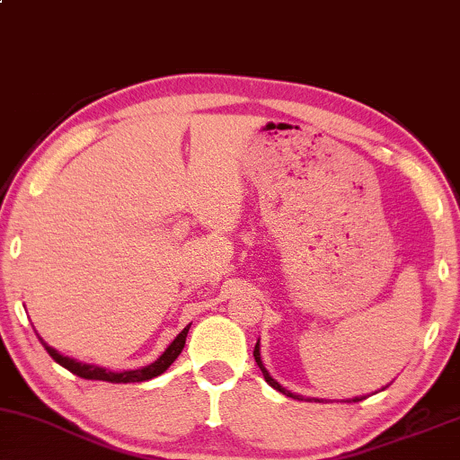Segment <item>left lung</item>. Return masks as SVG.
<instances>
[{
	"mask_svg": "<svg viewBox=\"0 0 460 460\" xmlns=\"http://www.w3.org/2000/svg\"><path fill=\"white\" fill-rule=\"evenodd\" d=\"M252 356H254V362H257V366L261 368V372H263V376H265V380L267 383H270L275 391H279V393H284L286 397H292V399H298V401H304V397H300V394H294V393H289V391H286L284 386H281L279 383H275V380L270 376V372L265 370V366H263V362H261V353H259V341H257V345H254V351H252ZM362 399H366V397H356V399H351L353 402H358V401H362ZM308 401H313V399H308Z\"/></svg>",
	"mask_w": 460,
	"mask_h": 460,
	"instance_id": "obj_1",
	"label": "left lung"
}]
</instances>
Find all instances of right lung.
Listing matches in <instances>:
<instances>
[{
    "instance_id": "obj_1",
    "label": "right lung",
    "mask_w": 460,
    "mask_h": 460,
    "mask_svg": "<svg viewBox=\"0 0 460 460\" xmlns=\"http://www.w3.org/2000/svg\"><path fill=\"white\" fill-rule=\"evenodd\" d=\"M189 327L187 324L185 329L181 331L179 335H176L174 341L168 345L166 351L162 353V356L156 359V362L150 364V366H144V368H137V370H127V372H109L104 368H98V366H90V364H82V362H75V359L67 358V356H61L59 351H55L53 348H49V345L42 341L40 343L45 345V349L49 351V356H51L55 362L61 364L63 368H67L72 374L80 378H86V380H107V383H115V385H125V383H144V380H150L154 376H160L162 372H166L168 366H171L176 358H179V353L185 348V341H187V333H189Z\"/></svg>"
}]
</instances>
